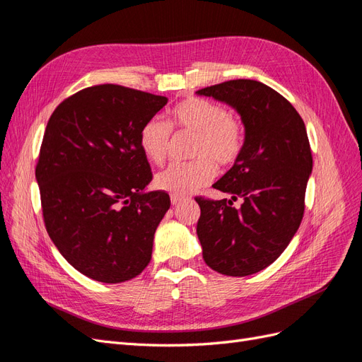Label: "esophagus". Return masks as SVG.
Segmentation results:
<instances>
[{"label":"esophagus","instance_id":"obj_1","mask_svg":"<svg viewBox=\"0 0 362 362\" xmlns=\"http://www.w3.org/2000/svg\"><path fill=\"white\" fill-rule=\"evenodd\" d=\"M170 201H172V204H173V205H178V204H182V202H185V201H189V198H182V196L173 194L172 198H170Z\"/></svg>","mask_w":362,"mask_h":362}]
</instances>
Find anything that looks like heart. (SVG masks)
Listing matches in <instances>:
<instances>
[{"label": "heart", "instance_id": "1", "mask_svg": "<svg viewBox=\"0 0 362 362\" xmlns=\"http://www.w3.org/2000/svg\"><path fill=\"white\" fill-rule=\"evenodd\" d=\"M172 129L193 134L190 154L194 158L189 163L172 164L156 178L160 190L177 196L204 187L214 178V163L221 168L231 166L245 148L242 120L228 113L221 104L190 96L170 108L168 122L152 117L140 129V149L157 166H161L169 156Z\"/></svg>", "mask_w": 362, "mask_h": 362}]
</instances>
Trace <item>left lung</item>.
Masks as SVG:
<instances>
[{
    "label": "left lung",
    "instance_id": "obj_1",
    "mask_svg": "<svg viewBox=\"0 0 362 362\" xmlns=\"http://www.w3.org/2000/svg\"><path fill=\"white\" fill-rule=\"evenodd\" d=\"M196 93L234 107L245 125L242 156L214 184L233 198L198 196L196 234L206 266L247 276L270 266L299 229L313 170L308 134L296 108L259 81L229 80ZM237 199L243 204L233 207Z\"/></svg>",
    "mask_w": 362,
    "mask_h": 362
}]
</instances>
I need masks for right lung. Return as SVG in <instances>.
<instances>
[{
  "instance_id": "right-lung-1",
  "label": "right lung",
  "mask_w": 362,
  "mask_h": 362,
  "mask_svg": "<svg viewBox=\"0 0 362 362\" xmlns=\"http://www.w3.org/2000/svg\"><path fill=\"white\" fill-rule=\"evenodd\" d=\"M166 96L117 84L86 87L57 105L43 134L36 180L43 222L60 254L87 278L117 284L149 264L170 206L139 145Z\"/></svg>"
}]
</instances>
